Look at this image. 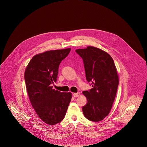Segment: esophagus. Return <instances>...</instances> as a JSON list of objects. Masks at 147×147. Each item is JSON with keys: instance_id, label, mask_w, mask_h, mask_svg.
<instances>
[{"instance_id": "esophagus-1", "label": "esophagus", "mask_w": 147, "mask_h": 147, "mask_svg": "<svg viewBox=\"0 0 147 147\" xmlns=\"http://www.w3.org/2000/svg\"><path fill=\"white\" fill-rule=\"evenodd\" d=\"M80 92H77V93H74V94H73V96H74V97H78V96H80Z\"/></svg>"}]
</instances>
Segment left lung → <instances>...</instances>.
Returning a JSON list of instances; mask_svg holds the SVG:
<instances>
[{
	"label": "left lung",
	"instance_id": "left-lung-1",
	"mask_svg": "<svg viewBox=\"0 0 147 147\" xmlns=\"http://www.w3.org/2000/svg\"><path fill=\"white\" fill-rule=\"evenodd\" d=\"M76 52L83 60L86 80L92 87L82 92L87 99L83 113L89 120L99 121L109 113L117 90L119 77L114 61L108 53L93 47Z\"/></svg>",
	"mask_w": 147,
	"mask_h": 147
}]
</instances>
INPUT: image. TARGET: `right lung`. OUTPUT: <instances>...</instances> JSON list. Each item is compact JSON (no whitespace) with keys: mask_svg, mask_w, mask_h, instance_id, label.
<instances>
[{"mask_svg":"<svg viewBox=\"0 0 147 147\" xmlns=\"http://www.w3.org/2000/svg\"><path fill=\"white\" fill-rule=\"evenodd\" d=\"M71 49L49 51L35 55L25 71L27 91L32 107L39 118L50 125L64 119L71 99V92L55 90L61 61Z\"/></svg>","mask_w":147,"mask_h":147,"instance_id":"obj_1","label":"right lung"}]
</instances>
